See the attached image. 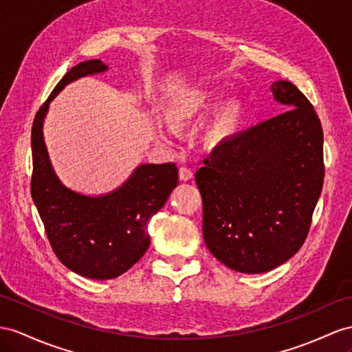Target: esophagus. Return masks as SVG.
<instances>
[{
    "mask_svg": "<svg viewBox=\"0 0 352 352\" xmlns=\"http://www.w3.org/2000/svg\"><path fill=\"white\" fill-rule=\"evenodd\" d=\"M178 177H179V179H182V182H188V179L193 178L192 169H188L186 166H182V168L178 169Z\"/></svg>",
    "mask_w": 352,
    "mask_h": 352,
    "instance_id": "1",
    "label": "esophagus"
}]
</instances>
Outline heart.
Wrapping results in <instances>:
<instances>
[{
	"label": "heart",
	"instance_id": "heart-1",
	"mask_svg": "<svg viewBox=\"0 0 352 352\" xmlns=\"http://www.w3.org/2000/svg\"><path fill=\"white\" fill-rule=\"evenodd\" d=\"M220 102L221 96L212 92L183 98L182 101L175 104L174 111L170 114V122H173V124L178 129L184 128L188 123H192L193 120L212 111L214 108H217L220 105ZM242 116H244V107H242L239 101L228 102L221 108L217 119H215L212 137L220 141L230 137L232 133H235L242 122ZM157 137L162 141L169 142L170 138H173V132L166 128H159Z\"/></svg>",
	"mask_w": 352,
	"mask_h": 352
}]
</instances>
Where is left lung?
I'll list each match as a JSON object with an SVG mask.
<instances>
[{"mask_svg":"<svg viewBox=\"0 0 352 352\" xmlns=\"http://www.w3.org/2000/svg\"><path fill=\"white\" fill-rule=\"evenodd\" d=\"M270 90L287 111L223 140L195 177L205 244L242 274L269 272L300 250L324 179L312 104L285 80Z\"/></svg>","mask_w":352,"mask_h":352,"instance_id":"8db88e82","label":"left lung"}]
</instances>
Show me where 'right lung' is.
<instances>
[{
    "label": "right lung",
    "mask_w": 352,
    "mask_h": 352,
    "mask_svg": "<svg viewBox=\"0 0 352 352\" xmlns=\"http://www.w3.org/2000/svg\"><path fill=\"white\" fill-rule=\"evenodd\" d=\"M107 69L101 59L71 68L35 114L31 132V195L50 245L69 270L90 279L119 276L146 254L148 221L178 186L175 164H142L120 187L99 196L71 190L58 178L43 135L49 105L67 85Z\"/></svg>",
    "instance_id": "add662e5"
}]
</instances>
